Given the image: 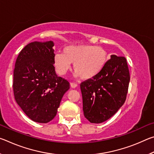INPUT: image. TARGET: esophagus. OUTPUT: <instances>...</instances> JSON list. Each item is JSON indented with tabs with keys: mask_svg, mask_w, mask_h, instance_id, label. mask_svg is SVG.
I'll use <instances>...</instances> for the list:
<instances>
[{
	"mask_svg": "<svg viewBox=\"0 0 154 154\" xmlns=\"http://www.w3.org/2000/svg\"><path fill=\"white\" fill-rule=\"evenodd\" d=\"M70 86H71L72 88H75L78 86V85L75 83H70Z\"/></svg>",
	"mask_w": 154,
	"mask_h": 154,
	"instance_id": "34e87169",
	"label": "esophagus"
}]
</instances>
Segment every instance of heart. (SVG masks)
<instances>
[{
    "label": "heart",
    "instance_id": "heart-1",
    "mask_svg": "<svg viewBox=\"0 0 154 154\" xmlns=\"http://www.w3.org/2000/svg\"><path fill=\"white\" fill-rule=\"evenodd\" d=\"M108 60L107 51L100 47L75 45L64 48L63 54L56 53L54 56V65L56 72L64 75L74 64L75 76L90 80L103 71Z\"/></svg>",
    "mask_w": 154,
    "mask_h": 154
}]
</instances>
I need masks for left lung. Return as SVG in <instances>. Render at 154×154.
Returning a JSON list of instances; mask_svg holds the SVG:
<instances>
[{
  "instance_id": "1",
  "label": "left lung",
  "mask_w": 154,
  "mask_h": 154,
  "mask_svg": "<svg viewBox=\"0 0 154 154\" xmlns=\"http://www.w3.org/2000/svg\"><path fill=\"white\" fill-rule=\"evenodd\" d=\"M129 82L126 59L111 55L97 77L81 83L85 118L94 124L111 118L125 103Z\"/></svg>"
}]
</instances>
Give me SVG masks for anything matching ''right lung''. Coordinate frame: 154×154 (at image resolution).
Returning <instances> with one entry per match:
<instances>
[{"label":"right lung","instance_id":"add662e5","mask_svg":"<svg viewBox=\"0 0 154 154\" xmlns=\"http://www.w3.org/2000/svg\"><path fill=\"white\" fill-rule=\"evenodd\" d=\"M53 41L28 44L20 52L14 71L15 101L30 119L48 123L56 116L62 96L70 88L54 66Z\"/></svg>","mask_w":154,"mask_h":154}]
</instances>
